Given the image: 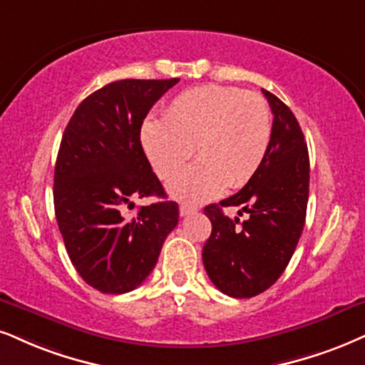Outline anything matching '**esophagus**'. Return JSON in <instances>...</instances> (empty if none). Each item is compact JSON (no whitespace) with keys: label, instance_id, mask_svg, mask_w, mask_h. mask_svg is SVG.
I'll use <instances>...</instances> for the list:
<instances>
[{"label":"esophagus","instance_id":"esophagus-1","mask_svg":"<svg viewBox=\"0 0 365 365\" xmlns=\"http://www.w3.org/2000/svg\"><path fill=\"white\" fill-rule=\"evenodd\" d=\"M196 211H197L196 206H190V205H181V206H179V213H181V217H187V215L196 213Z\"/></svg>","mask_w":365,"mask_h":365}]
</instances>
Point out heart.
<instances>
[{
    "label": "heart",
    "instance_id": "heart-1",
    "mask_svg": "<svg viewBox=\"0 0 365 365\" xmlns=\"http://www.w3.org/2000/svg\"><path fill=\"white\" fill-rule=\"evenodd\" d=\"M271 110L262 96L220 84L179 93L164 110V120L147 118L140 142L154 173L173 179L168 191L182 203H205L227 187L238 190L259 173L271 143Z\"/></svg>",
    "mask_w": 365,
    "mask_h": 365
}]
</instances>
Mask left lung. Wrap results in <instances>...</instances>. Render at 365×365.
I'll use <instances>...</instances> for the list:
<instances>
[{
  "mask_svg": "<svg viewBox=\"0 0 365 365\" xmlns=\"http://www.w3.org/2000/svg\"><path fill=\"white\" fill-rule=\"evenodd\" d=\"M262 93L274 115L264 164L237 195L205 208L211 222L203 247L205 269L211 282L232 298L257 296L281 277L307 220L309 157L304 135L289 108L272 93ZM225 205H238L239 216L247 212V220L228 219Z\"/></svg>",
  "mask_w": 365,
  "mask_h": 365,
  "instance_id": "8db88e82",
  "label": "left lung"
}]
</instances>
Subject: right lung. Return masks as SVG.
I'll return each instance as SVG.
<instances>
[{
    "label": "right lung",
    "instance_id": "add662e5",
    "mask_svg": "<svg viewBox=\"0 0 365 365\" xmlns=\"http://www.w3.org/2000/svg\"><path fill=\"white\" fill-rule=\"evenodd\" d=\"M179 79H123L76 108L62 135L53 173V206L66 250L94 289L123 294L145 281L179 206L165 191L140 142L143 120ZM159 195L132 220L120 213L135 197Z\"/></svg>",
    "mask_w": 365,
    "mask_h": 365
}]
</instances>
